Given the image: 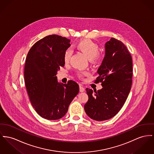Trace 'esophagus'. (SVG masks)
Segmentation results:
<instances>
[{
  "instance_id": "1",
  "label": "esophagus",
  "mask_w": 154,
  "mask_h": 154,
  "mask_svg": "<svg viewBox=\"0 0 154 154\" xmlns=\"http://www.w3.org/2000/svg\"><path fill=\"white\" fill-rule=\"evenodd\" d=\"M79 91L81 92H83L85 91V88L83 86H82V85H80L79 86Z\"/></svg>"
}]
</instances>
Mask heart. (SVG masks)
Returning <instances> with one entry per match:
<instances>
[{
	"instance_id": "heart-1",
	"label": "heart",
	"mask_w": 154,
	"mask_h": 154,
	"mask_svg": "<svg viewBox=\"0 0 154 154\" xmlns=\"http://www.w3.org/2000/svg\"><path fill=\"white\" fill-rule=\"evenodd\" d=\"M76 47L83 52L90 60L96 61L100 58L101 54L99 53V45L90 39H85L78 42L76 44ZM72 55V51L71 49H66L63 55V59L65 63L68 62ZM86 72L78 71L77 75L79 76H82L86 74Z\"/></svg>"
}]
</instances>
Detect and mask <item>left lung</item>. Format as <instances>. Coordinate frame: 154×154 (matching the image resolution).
<instances>
[{"mask_svg": "<svg viewBox=\"0 0 154 154\" xmlns=\"http://www.w3.org/2000/svg\"><path fill=\"white\" fill-rule=\"evenodd\" d=\"M97 73L94 83L101 82L103 88L97 91L86 89L89 99L84 109L93 120L104 121L119 113L131 90L132 58L122 41L112 38L106 43L105 57Z\"/></svg>", "mask_w": 154, "mask_h": 154, "instance_id": "1", "label": "left lung"}]
</instances>
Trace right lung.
<instances>
[{
  "instance_id": "add662e5",
  "label": "right lung",
  "mask_w": 154,
  "mask_h": 154,
  "mask_svg": "<svg viewBox=\"0 0 154 154\" xmlns=\"http://www.w3.org/2000/svg\"><path fill=\"white\" fill-rule=\"evenodd\" d=\"M70 40L52 34L36 42L27 54L24 81L32 107L41 117L55 120L63 117L79 87L73 81L67 84L57 81L60 67L65 65L63 55Z\"/></svg>"
}]
</instances>
